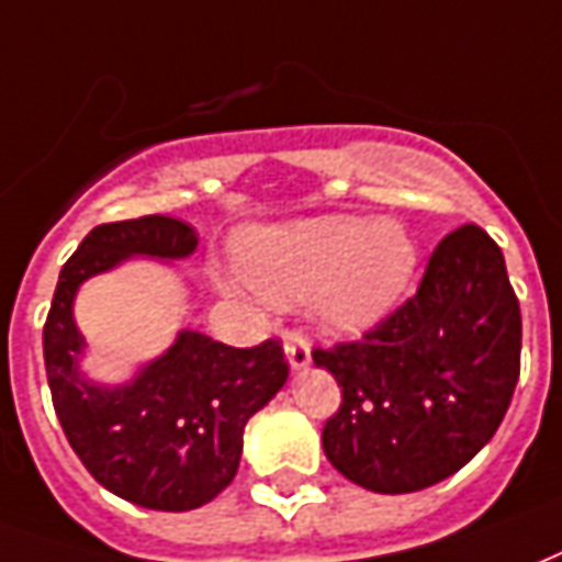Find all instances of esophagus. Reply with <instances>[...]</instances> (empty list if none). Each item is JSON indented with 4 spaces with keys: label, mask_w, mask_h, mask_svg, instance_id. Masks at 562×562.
I'll return each mask as SVG.
<instances>
[{
    "label": "esophagus",
    "mask_w": 562,
    "mask_h": 562,
    "mask_svg": "<svg viewBox=\"0 0 562 562\" xmlns=\"http://www.w3.org/2000/svg\"><path fill=\"white\" fill-rule=\"evenodd\" d=\"M285 359L292 364V371H304L310 364V340L304 335H285Z\"/></svg>",
    "instance_id": "1"
}]
</instances>
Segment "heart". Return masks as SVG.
<instances>
[{
	"instance_id": "heart-1",
	"label": "heart",
	"mask_w": 562,
	"mask_h": 562,
	"mask_svg": "<svg viewBox=\"0 0 562 562\" xmlns=\"http://www.w3.org/2000/svg\"><path fill=\"white\" fill-rule=\"evenodd\" d=\"M240 268L261 297H313V316L328 331L359 335L398 304L417 268V246L395 222L322 215L249 234Z\"/></svg>"
}]
</instances>
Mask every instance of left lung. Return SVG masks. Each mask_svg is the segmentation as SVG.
I'll return each mask as SVG.
<instances>
[{"label": "left lung", "mask_w": 562, "mask_h": 562, "mask_svg": "<svg viewBox=\"0 0 562 562\" xmlns=\"http://www.w3.org/2000/svg\"><path fill=\"white\" fill-rule=\"evenodd\" d=\"M344 402L325 457L374 493H417L496 435L520 376V304L490 234L462 225L431 252L414 297L356 344L313 349Z\"/></svg>", "instance_id": "1"}]
</instances>
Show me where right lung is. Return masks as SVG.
<instances>
[{
	"label": "right lung",
	"instance_id": "add662e5",
	"mask_svg": "<svg viewBox=\"0 0 562 562\" xmlns=\"http://www.w3.org/2000/svg\"><path fill=\"white\" fill-rule=\"evenodd\" d=\"M194 249V227L170 215L97 225L63 265L42 335L50 398L72 450L109 493L151 512L213 502L240 469L249 417L289 376L280 340L237 349L200 331H179L127 383L105 386L81 371L78 285L133 255L179 261Z\"/></svg>",
	"mask_w": 562,
	"mask_h": 562
}]
</instances>
